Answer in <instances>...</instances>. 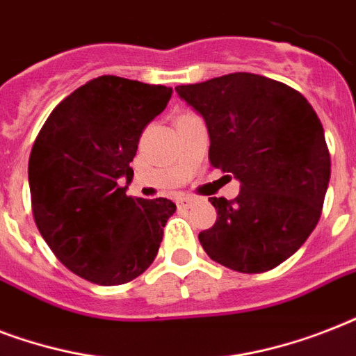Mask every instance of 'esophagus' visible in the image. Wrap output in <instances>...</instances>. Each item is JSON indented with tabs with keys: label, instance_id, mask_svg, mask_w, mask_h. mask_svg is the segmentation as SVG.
I'll return each mask as SVG.
<instances>
[{
	"label": "esophagus",
	"instance_id": "1",
	"mask_svg": "<svg viewBox=\"0 0 356 356\" xmlns=\"http://www.w3.org/2000/svg\"><path fill=\"white\" fill-rule=\"evenodd\" d=\"M175 203H177L179 209H190V207H192V203H194V200H192V197H179Z\"/></svg>",
	"mask_w": 356,
	"mask_h": 356
}]
</instances>
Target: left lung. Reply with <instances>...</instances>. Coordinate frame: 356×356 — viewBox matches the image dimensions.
Returning <instances> with one entry per match:
<instances>
[{
    "mask_svg": "<svg viewBox=\"0 0 356 356\" xmlns=\"http://www.w3.org/2000/svg\"><path fill=\"white\" fill-rule=\"evenodd\" d=\"M175 90L205 120L212 166L240 181L234 200H209L218 218L200 233L205 253L240 273L273 270L320 222L331 155L318 114L292 86L248 72Z\"/></svg>",
    "mask_w": 356,
    "mask_h": 356,
    "instance_id": "1",
    "label": "left lung"
}]
</instances>
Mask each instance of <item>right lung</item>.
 Masks as SVG:
<instances>
[{
    "label": "right lung",
    "mask_w": 356,
    "mask_h": 356,
    "mask_svg": "<svg viewBox=\"0 0 356 356\" xmlns=\"http://www.w3.org/2000/svg\"><path fill=\"white\" fill-rule=\"evenodd\" d=\"M170 97V86L102 75L64 97L33 144L36 227L70 271L94 284L116 286L142 275L175 212L164 197L125 194L140 134Z\"/></svg>",
    "instance_id": "add662e5"
}]
</instances>
